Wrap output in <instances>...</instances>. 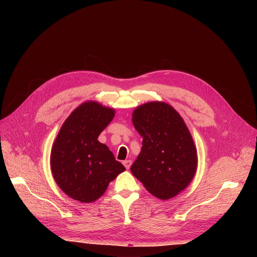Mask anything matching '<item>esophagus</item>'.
Returning a JSON list of instances; mask_svg holds the SVG:
<instances>
[{"mask_svg": "<svg viewBox=\"0 0 257 257\" xmlns=\"http://www.w3.org/2000/svg\"><path fill=\"white\" fill-rule=\"evenodd\" d=\"M123 165L125 166V168H126L127 170H129V169H130V167H131V165H132V161H130V160H126V161H124V162H123Z\"/></svg>", "mask_w": 257, "mask_h": 257, "instance_id": "esophagus-1", "label": "esophagus"}]
</instances>
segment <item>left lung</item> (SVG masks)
Here are the masks:
<instances>
[{
    "mask_svg": "<svg viewBox=\"0 0 257 257\" xmlns=\"http://www.w3.org/2000/svg\"><path fill=\"white\" fill-rule=\"evenodd\" d=\"M132 121L143 137L132 174L156 197L176 196L188 186L197 167L195 145L184 121L171 105L159 101L137 107Z\"/></svg>",
    "mask_w": 257,
    "mask_h": 257,
    "instance_id": "obj_1",
    "label": "left lung"
}]
</instances>
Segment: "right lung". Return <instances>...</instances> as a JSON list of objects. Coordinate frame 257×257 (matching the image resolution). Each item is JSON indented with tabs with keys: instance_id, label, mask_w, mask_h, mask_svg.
<instances>
[{
	"instance_id": "1",
	"label": "right lung",
	"mask_w": 257,
	"mask_h": 257,
	"mask_svg": "<svg viewBox=\"0 0 257 257\" xmlns=\"http://www.w3.org/2000/svg\"><path fill=\"white\" fill-rule=\"evenodd\" d=\"M113 108L95 101L78 106L63 124L52 149L51 168L59 187L71 198L91 202L125 167L97 138L111 123Z\"/></svg>"
}]
</instances>
